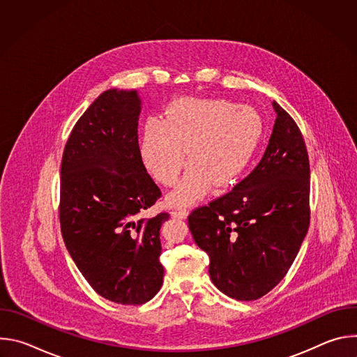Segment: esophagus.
<instances>
[{
	"instance_id": "34e87169",
	"label": "esophagus",
	"mask_w": 357,
	"mask_h": 357,
	"mask_svg": "<svg viewBox=\"0 0 357 357\" xmlns=\"http://www.w3.org/2000/svg\"><path fill=\"white\" fill-rule=\"evenodd\" d=\"M188 211L186 209H174L172 212H171V215L174 216V218H176V219H186V216H188Z\"/></svg>"
}]
</instances>
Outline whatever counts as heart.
<instances>
[{
	"label": "heart",
	"mask_w": 357,
	"mask_h": 357,
	"mask_svg": "<svg viewBox=\"0 0 357 357\" xmlns=\"http://www.w3.org/2000/svg\"><path fill=\"white\" fill-rule=\"evenodd\" d=\"M263 137V120L248 106L220 98L183 97L167 107L164 120H146L139 157L146 171L164 186L179 182L168 197L171 205H189L205 196L213 182L226 186L237 181L251 162Z\"/></svg>",
	"instance_id": "obj_1"
}]
</instances>
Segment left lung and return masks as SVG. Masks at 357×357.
I'll list each match as a JSON object with an SVG mask.
<instances>
[{
	"label": "left lung",
	"instance_id": "obj_1",
	"mask_svg": "<svg viewBox=\"0 0 357 357\" xmlns=\"http://www.w3.org/2000/svg\"><path fill=\"white\" fill-rule=\"evenodd\" d=\"M273 107L277 119L259 165L188 216L213 284L237 301L264 296L287 275L310 227L307 145L292 117L275 101Z\"/></svg>",
	"mask_w": 357,
	"mask_h": 357
}]
</instances>
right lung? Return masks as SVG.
Instances as JSON below:
<instances>
[{
  "label": "right lung",
  "instance_id": "add662e5",
  "mask_svg": "<svg viewBox=\"0 0 357 357\" xmlns=\"http://www.w3.org/2000/svg\"><path fill=\"white\" fill-rule=\"evenodd\" d=\"M135 90L100 94L75 124L61 167L59 220L75 264L103 298L141 305L164 281L160 229L142 215L161 197L138 146Z\"/></svg>",
  "mask_w": 357,
  "mask_h": 357
}]
</instances>
